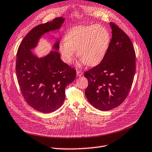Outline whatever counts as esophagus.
Masks as SVG:
<instances>
[{
  "label": "esophagus",
  "instance_id": "obj_1",
  "mask_svg": "<svg viewBox=\"0 0 152 152\" xmlns=\"http://www.w3.org/2000/svg\"><path fill=\"white\" fill-rule=\"evenodd\" d=\"M76 75L77 76H81L83 75V72L81 71H77L76 72Z\"/></svg>",
  "mask_w": 152,
  "mask_h": 152
}]
</instances>
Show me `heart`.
Wrapping results in <instances>:
<instances>
[{
  "instance_id": "heart-1",
  "label": "heart",
  "mask_w": 152,
  "mask_h": 152,
  "mask_svg": "<svg viewBox=\"0 0 152 152\" xmlns=\"http://www.w3.org/2000/svg\"><path fill=\"white\" fill-rule=\"evenodd\" d=\"M110 41V33L100 25L76 26L69 30L59 44L61 59L71 64L76 50L80 63L89 66L99 64L107 52Z\"/></svg>"
}]
</instances>
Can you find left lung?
<instances>
[{
    "label": "left lung",
    "instance_id": "left-lung-1",
    "mask_svg": "<svg viewBox=\"0 0 152 152\" xmlns=\"http://www.w3.org/2000/svg\"><path fill=\"white\" fill-rule=\"evenodd\" d=\"M112 39L101 63L85 73L88 101L98 110L107 111L121 104L129 92L135 72V53L127 34L109 23Z\"/></svg>",
    "mask_w": 152,
    "mask_h": 152
}]
</instances>
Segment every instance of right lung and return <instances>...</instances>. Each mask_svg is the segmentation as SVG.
<instances>
[{
    "mask_svg": "<svg viewBox=\"0 0 152 152\" xmlns=\"http://www.w3.org/2000/svg\"><path fill=\"white\" fill-rule=\"evenodd\" d=\"M64 21L58 17L34 27L22 40L17 54L16 75L22 94L31 107L43 113L53 112L63 104L65 88L75 79L76 70L61 60L58 38L53 50L44 56L32 50L43 35L59 31Z\"/></svg>",
    "mask_w": 152,
    "mask_h": 152,
    "instance_id": "add662e5",
    "label": "right lung"
}]
</instances>
